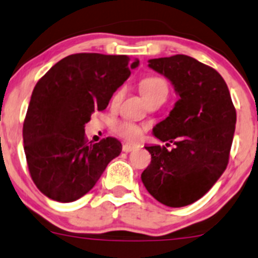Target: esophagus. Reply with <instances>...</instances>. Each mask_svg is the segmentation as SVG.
I'll return each mask as SVG.
<instances>
[{"label":"esophagus","instance_id":"34e87169","mask_svg":"<svg viewBox=\"0 0 258 258\" xmlns=\"http://www.w3.org/2000/svg\"><path fill=\"white\" fill-rule=\"evenodd\" d=\"M136 149H139V146L134 144H123V146H122V150H123L124 152H131Z\"/></svg>","mask_w":258,"mask_h":258}]
</instances>
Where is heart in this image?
Wrapping results in <instances>:
<instances>
[{"label": "heart", "mask_w": 258, "mask_h": 258, "mask_svg": "<svg viewBox=\"0 0 258 258\" xmlns=\"http://www.w3.org/2000/svg\"><path fill=\"white\" fill-rule=\"evenodd\" d=\"M141 93L145 99H149L157 94H167V84L166 82L159 77H149L141 82ZM114 132L119 135L123 139L128 141H136L140 139L142 134V130L139 124L134 123L131 121H119L114 123Z\"/></svg>", "instance_id": "b5f03b06"}]
</instances>
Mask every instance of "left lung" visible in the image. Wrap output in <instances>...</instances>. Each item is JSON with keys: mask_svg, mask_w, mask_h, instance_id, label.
<instances>
[{"mask_svg": "<svg viewBox=\"0 0 258 258\" xmlns=\"http://www.w3.org/2000/svg\"><path fill=\"white\" fill-rule=\"evenodd\" d=\"M149 68L169 79L179 99L152 134L166 146H145L151 162L141 174L147 191L172 208L208 192L228 165L236 109L221 74L187 55L150 59ZM174 143L175 147L167 150Z\"/></svg>", "mask_w": 258, "mask_h": 258, "instance_id": "obj_1", "label": "left lung"}]
</instances>
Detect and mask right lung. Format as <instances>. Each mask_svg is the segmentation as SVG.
I'll return each mask as SVG.
<instances>
[{
    "mask_svg": "<svg viewBox=\"0 0 258 258\" xmlns=\"http://www.w3.org/2000/svg\"><path fill=\"white\" fill-rule=\"evenodd\" d=\"M139 64L127 55L82 52L57 61L37 82L22 136L30 175L47 198L60 203L82 198L121 154L113 137L87 144L84 127Z\"/></svg>",
    "mask_w": 258,
    "mask_h": 258,
    "instance_id": "obj_1",
    "label": "right lung"
}]
</instances>
